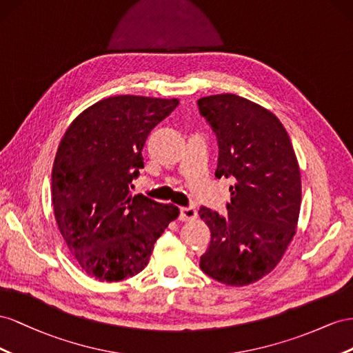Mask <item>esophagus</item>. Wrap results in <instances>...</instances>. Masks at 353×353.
I'll list each match as a JSON object with an SVG mask.
<instances>
[{"label":"esophagus","mask_w":353,"mask_h":353,"mask_svg":"<svg viewBox=\"0 0 353 353\" xmlns=\"http://www.w3.org/2000/svg\"><path fill=\"white\" fill-rule=\"evenodd\" d=\"M198 217L196 210L194 207H182L180 208V220L182 221H192Z\"/></svg>","instance_id":"34e87169"}]
</instances>
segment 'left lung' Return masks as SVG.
<instances>
[{
    "label": "left lung",
    "instance_id": "left-lung-1",
    "mask_svg": "<svg viewBox=\"0 0 353 353\" xmlns=\"http://www.w3.org/2000/svg\"><path fill=\"white\" fill-rule=\"evenodd\" d=\"M198 106L219 139L216 176L234 180L226 216L199 210L211 232L199 268L221 284L245 287L276 268L296 235L299 161L269 109L232 93L201 97Z\"/></svg>",
    "mask_w": 353,
    "mask_h": 353
}]
</instances>
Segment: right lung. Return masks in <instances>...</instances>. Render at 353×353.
<instances>
[{"mask_svg": "<svg viewBox=\"0 0 353 353\" xmlns=\"http://www.w3.org/2000/svg\"><path fill=\"white\" fill-rule=\"evenodd\" d=\"M177 105L174 97L110 96L84 109L60 140L52 171L54 217L78 266L97 281L142 272L179 217L176 205L130 192L149 133Z\"/></svg>", "mask_w": 353, "mask_h": 353, "instance_id": "obj_1", "label": "right lung"}]
</instances>
